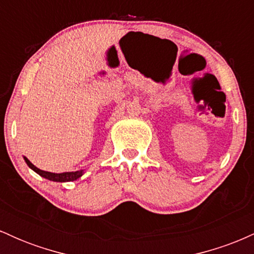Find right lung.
Masks as SVG:
<instances>
[{
    "instance_id": "right-lung-1",
    "label": "right lung",
    "mask_w": 254,
    "mask_h": 254,
    "mask_svg": "<svg viewBox=\"0 0 254 254\" xmlns=\"http://www.w3.org/2000/svg\"><path fill=\"white\" fill-rule=\"evenodd\" d=\"M26 164H27L28 167L31 170H33L36 173L39 174L40 177L45 178V179L51 180V182H57V183H66V182H74V180L78 179L83 176L84 171H75V172H64V173H51V172H46V171H42L39 168L36 167L27 157H24Z\"/></svg>"
}]
</instances>
